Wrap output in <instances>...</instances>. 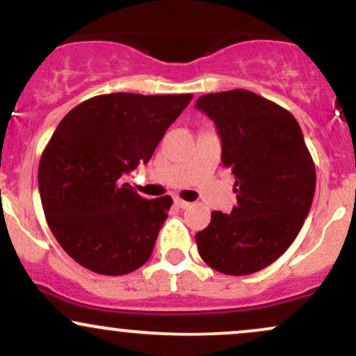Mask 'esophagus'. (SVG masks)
<instances>
[{"label":"esophagus","mask_w":356,"mask_h":356,"mask_svg":"<svg viewBox=\"0 0 356 356\" xmlns=\"http://www.w3.org/2000/svg\"><path fill=\"white\" fill-rule=\"evenodd\" d=\"M174 206H177V207H181V209H186V207H189L191 204L187 202V201H182L181 197H175L174 199Z\"/></svg>","instance_id":"obj_1"}]
</instances>
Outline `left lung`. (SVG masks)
Wrapping results in <instances>:
<instances>
[{
  "mask_svg": "<svg viewBox=\"0 0 356 356\" xmlns=\"http://www.w3.org/2000/svg\"><path fill=\"white\" fill-rule=\"evenodd\" d=\"M195 107L214 120L238 199L229 214L212 211L195 234L199 254L224 275L261 271L291 246L313 202L316 170L301 127L249 90L207 93Z\"/></svg>",
  "mask_w": 356,
  "mask_h": 356,
  "instance_id": "left-lung-1",
  "label": "left lung"
}]
</instances>
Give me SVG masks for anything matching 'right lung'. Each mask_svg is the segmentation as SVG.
<instances>
[{
  "label": "right lung",
  "mask_w": 356,
  "mask_h": 356,
  "mask_svg": "<svg viewBox=\"0 0 356 356\" xmlns=\"http://www.w3.org/2000/svg\"><path fill=\"white\" fill-rule=\"evenodd\" d=\"M191 100L108 93L81 102L56 127L40 159V197L53 236L83 268L120 276L152 254L172 199L140 197L122 175L150 161Z\"/></svg>",
  "instance_id": "obj_1"
}]
</instances>
